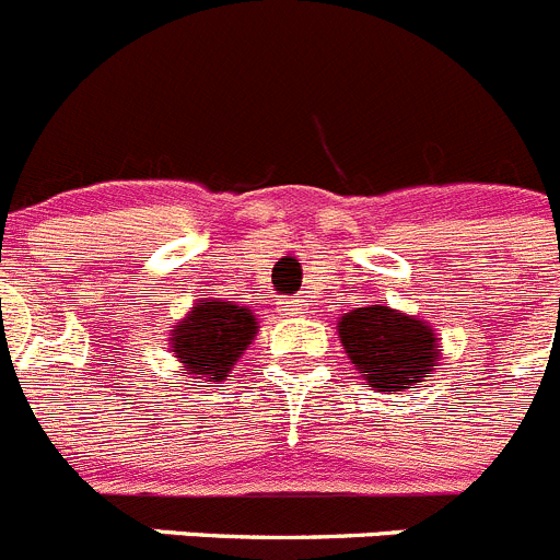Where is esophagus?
<instances>
[{"mask_svg":"<svg viewBox=\"0 0 560 560\" xmlns=\"http://www.w3.org/2000/svg\"><path fill=\"white\" fill-rule=\"evenodd\" d=\"M299 301H284V304H281V312H284V315H295V312H299Z\"/></svg>","mask_w":560,"mask_h":560,"instance_id":"1","label":"esophagus"}]
</instances>
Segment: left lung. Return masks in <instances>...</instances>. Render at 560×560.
Returning a JSON list of instances; mask_svg holds the SVG:
<instances>
[{
	"label": "left lung",
	"mask_w": 560,
	"mask_h": 560,
	"mask_svg": "<svg viewBox=\"0 0 560 560\" xmlns=\"http://www.w3.org/2000/svg\"><path fill=\"white\" fill-rule=\"evenodd\" d=\"M337 335L362 380L382 390L416 385L441 360V337L427 320L382 304L346 312Z\"/></svg>",
	"instance_id": "obj_1"
}]
</instances>
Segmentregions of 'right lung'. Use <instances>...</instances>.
I'll list each match as a JSON object with an SVG mask.
<instances>
[{
    "label": "right lung",
    "mask_w": 560,
    "mask_h": 560,
    "mask_svg": "<svg viewBox=\"0 0 560 560\" xmlns=\"http://www.w3.org/2000/svg\"><path fill=\"white\" fill-rule=\"evenodd\" d=\"M254 310L234 301L206 299L173 326V351L192 380L223 382L259 331Z\"/></svg>",
    "instance_id": "1"
}]
</instances>
